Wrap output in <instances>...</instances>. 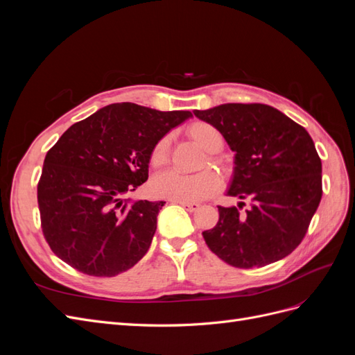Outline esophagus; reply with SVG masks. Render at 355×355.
Here are the masks:
<instances>
[{"label": "esophagus", "instance_id": "esophagus-1", "mask_svg": "<svg viewBox=\"0 0 355 355\" xmlns=\"http://www.w3.org/2000/svg\"><path fill=\"white\" fill-rule=\"evenodd\" d=\"M175 202L180 204L182 207H185L189 211H196V210L200 209V204L198 202H189V201H175Z\"/></svg>", "mask_w": 355, "mask_h": 355}]
</instances>
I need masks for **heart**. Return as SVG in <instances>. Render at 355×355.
Returning <instances> with one entry per match:
<instances>
[{
    "label": "heart",
    "instance_id": "obj_1",
    "mask_svg": "<svg viewBox=\"0 0 355 355\" xmlns=\"http://www.w3.org/2000/svg\"><path fill=\"white\" fill-rule=\"evenodd\" d=\"M188 135L196 141L204 151L209 153L207 159L210 163L219 164L220 161L214 157V153H219L223 146L222 133L216 127L197 121L188 127ZM170 136H163L154 145L151 153V164L161 167L168 159ZM220 188V179L211 170H204L196 175H182L178 171H164L154 178L151 189L159 198H167L171 201H200L216 194Z\"/></svg>",
    "mask_w": 355,
    "mask_h": 355
}]
</instances>
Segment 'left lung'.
<instances>
[{
  "label": "left lung",
  "mask_w": 355,
  "mask_h": 355,
  "mask_svg": "<svg viewBox=\"0 0 355 355\" xmlns=\"http://www.w3.org/2000/svg\"><path fill=\"white\" fill-rule=\"evenodd\" d=\"M214 125L235 153L227 194L239 207L219 209L216 227L204 231L209 249L235 268L283 259L304 240L318 207L321 159L302 125L263 103H223L194 111ZM244 200L251 202L245 212Z\"/></svg>",
  "instance_id": "1"
}]
</instances>
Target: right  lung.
<instances>
[{"label": "right lung", "instance_id": "obj_1", "mask_svg": "<svg viewBox=\"0 0 355 355\" xmlns=\"http://www.w3.org/2000/svg\"><path fill=\"white\" fill-rule=\"evenodd\" d=\"M191 116L123 102L72 124L47 153L37 188L53 253L93 277H114L141 261L166 202L125 196L146 182L154 145Z\"/></svg>", "mask_w": 355, "mask_h": 355}]
</instances>
